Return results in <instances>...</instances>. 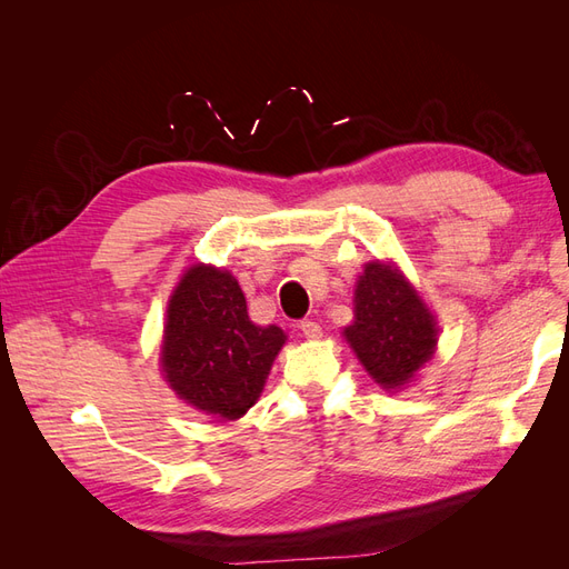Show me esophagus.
<instances>
[{"instance_id":"esophagus-1","label":"esophagus","mask_w":569,"mask_h":569,"mask_svg":"<svg viewBox=\"0 0 569 569\" xmlns=\"http://www.w3.org/2000/svg\"><path fill=\"white\" fill-rule=\"evenodd\" d=\"M299 330H301L303 337H308V339H320V337H322V327H320L316 320H301Z\"/></svg>"}]
</instances>
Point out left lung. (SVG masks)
<instances>
[{
    "label": "left lung",
    "mask_w": 569,
    "mask_h": 569,
    "mask_svg": "<svg viewBox=\"0 0 569 569\" xmlns=\"http://www.w3.org/2000/svg\"><path fill=\"white\" fill-rule=\"evenodd\" d=\"M347 341L360 363L385 389L412 380L437 347L432 313L412 291L403 274L387 263H368L356 287V320Z\"/></svg>",
    "instance_id": "obj_1"
}]
</instances>
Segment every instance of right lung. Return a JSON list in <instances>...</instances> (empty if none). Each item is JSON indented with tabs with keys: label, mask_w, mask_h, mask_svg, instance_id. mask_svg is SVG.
<instances>
[{
	"label": "right lung",
	"mask_w": 569,
	"mask_h": 569,
	"mask_svg": "<svg viewBox=\"0 0 569 569\" xmlns=\"http://www.w3.org/2000/svg\"><path fill=\"white\" fill-rule=\"evenodd\" d=\"M282 343L280 327L249 320L247 299L230 272L194 266L170 299L161 363L180 399L237 420L256 403Z\"/></svg>",
	"instance_id": "1"
}]
</instances>
